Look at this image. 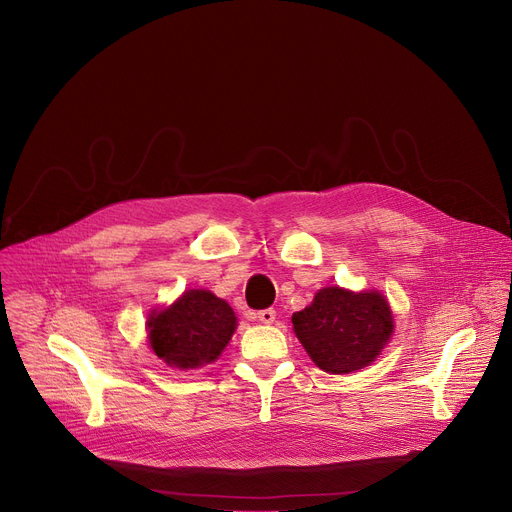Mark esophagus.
<instances>
[{"label":"esophagus","instance_id":"1","mask_svg":"<svg viewBox=\"0 0 512 512\" xmlns=\"http://www.w3.org/2000/svg\"><path fill=\"white\" fill-rule=\"evenodd\" d=\"M257 318H259L263 324H273V322H275V310H273V308L259 310V312H257Z\"/></svg>","mask_w":512,"mask_h":512}]
</instances>
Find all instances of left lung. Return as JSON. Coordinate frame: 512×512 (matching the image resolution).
I'll use <instances>...</instances> for the list:
<instances>
[{
  "label": "left lung",
  "instance_id": "obj_1",
  "mask_svg": "<svg viewBox=\"0 0 512 512\" xmlns=\"http://www.w3.org/2000/svg\"><path fill=\"white\" fill-rule=\"evenodd\" d=\"M291 322L310 358L332 375L367 367L393 334L391 308L377 291L324 287Z\"/></svg>",
  "mask_w": 512,
  "mask_h": 512
}]
</instances>
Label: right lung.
I'll use <instances>...</instances> for the list:
<instances>
[{"mask_svg":"<svg viewBox=\"0 0 512 512\" xmlns=\"http://www.w3.org/2000/svg\"><path fill=\"white\" fill-rule=\"evenodd\" d=\"M150 344L172 367L196 369L221 356L237 318L233 308L206 289H188L160 314H152Z\"/></svg>","mask_w":512,"mask_h":512,"instance_id":"1","label":"right lung"}]
</instances>
